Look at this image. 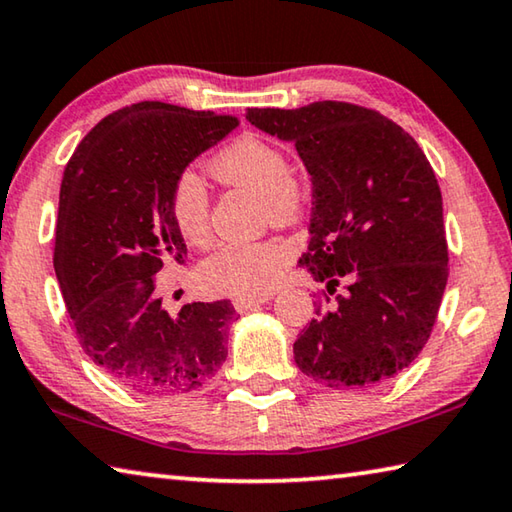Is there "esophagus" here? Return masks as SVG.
I'll return each mask as SVG.
<instances>
[{
	"label": "esophagus",
	"instance_id": "34e87169",
	"mask_svg": "<svg viewBox=\"0 0 512 512\" xmlns=\"http://www.w3.org/2000/svg\"><path fill=\"white\" fill-rule=\"evenodd\" d=\"M271 298V296H259V298H235L232 300V305L239 311V314H246V311H253L259 305H264V302Z\"/></svg>",
	"mask_w": 512,
	"mask_h": 512
}]
</instances>
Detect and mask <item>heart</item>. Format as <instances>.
Here are the masks:
<instances>
[{"instance_id": "1", "label": "heart", "mask_w": 512, "mask_h": 512, "mask_svg": "<svg viewBox=\"0 0 512 512\" xmlns=\"http://www.w3.org/2000/svg\"><path fill=\"white\" fill-rule=\"evenodd\" d=\"M212 176L223 185L244 187L264 203V219L289 223L307 205V180L291 169L282 146L246 133L230 142L210 162ZM169 212L187 244L210 241V201L192 171L180 173L171 187ZM291 259V246L282 239L228 241L203 259L198 275L205 287L237 298H259L271 291Z\"/></svg>"}]
</instances>
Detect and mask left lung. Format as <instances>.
Returning a JSON list of instances; mask_svg holds the SVG:
<instances>
[{
	"label": "left lung",
	"mask_w": 512,
	"mask_h": 512,
	"mask_svg": "<svg viewBox=\"0 0 512 512\" xmlns=\"http://www.w3.org/2000/svg\"><path fill=\"white\" fill-rule=\"evenodd\" d=\"M246 119L293 142L314 185L300 264L325 289L293 343L298 368L329 388L384 384L429 341L449 275L427 155L393 119L357 103L248 108Z\"/></svg>",
	"instance_id": "obj_1"
}]
</instances>
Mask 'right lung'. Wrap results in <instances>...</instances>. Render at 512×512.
<instances>
[{"instance_id": "right-lung-1", "label": "right lung", "mask_w": 512, "mask_h": 512, "mask_svg": "<svg viewBox=\"0 0 512 512\" xmlns=\"http://www.w3.org/2000/svg\"><path fill=\"white\" fill-rule=\"evenodd\" d=\"M239 124L232 115L140 101L103 117L60 183L54 268L83 352L140 393H187L225 361L228 300L194 302L176 318L155 293L187 246L169 196L196 155Z\"/></svg>"}]
</instances>
